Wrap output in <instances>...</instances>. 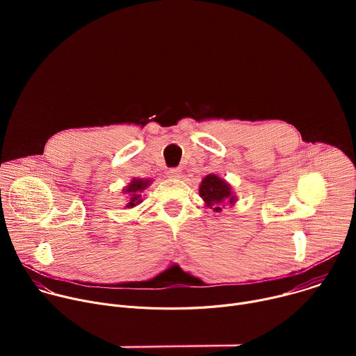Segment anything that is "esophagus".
Returning <instances> with one entry per match:
<instances>
[{
  "instance_id": "obj_1",
  "label": "esophagus",
  "mask_w": 356,
  "mask_h": 356,
  "mask_svg": "<svg viewBox=\"0 0 356 356\" xmlns=\"http://www.w3.org/2000/svg\"><path fill=\"white\" fill-rule=\"evenodd\" d=\"M168 175L169 177H173V179H180L181 177V170L179 168H172L168 170Z\"/></svg>"
}]
</instances>
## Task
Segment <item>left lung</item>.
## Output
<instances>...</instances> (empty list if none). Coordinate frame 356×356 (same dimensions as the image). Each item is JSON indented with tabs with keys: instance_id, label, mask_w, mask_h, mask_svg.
<instances>
[{
	"instance_id": "obj_1",
	"label": "left lung",
	"mask_w": 356,
	"mask_h": 356,
	"mask_svg": "<svg viewBox=\"0 0 356 356\" xmlns=\"http://www.w3.org/2000/svg\"><path fill=\"white\" fill-rule=\"evenodd\" d=\"M200 195L216 213H221V207L225 201H228L229 204L235 202V197L231 193L229 184L216 175H209L202 179L200 186Z\"/></svg>"
}]
</instances>
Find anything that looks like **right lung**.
<instances>
[{"mask_svg": "<svg viewBox=\"0 0 356 356\" xmlns=\"http://www.w3.org/2000/svg\"><path fill=\"white\" fill-rule=\"evenodd\" d=\"M150 184V180H142V179H134L129 186L124 190L128 195H129V202H128V209L129 207H135L136 204H139V202L142 201L140 200V194L142 191Z\"/></svg>", "mask_w": 356, "mask_h": 356, "instance_id": "right-lung-1", "label": "right lung"}]
</instances>
